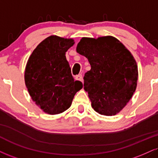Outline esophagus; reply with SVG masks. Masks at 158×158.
I'll list each match as a JSON object with an SVG mask.
<instances>
[{
    "instance_id": "obj_1",
    "label": "esophagus",
    "mask_w": 158,
    "mask_h": 158,
    "mask_svg": "<svg viewBox=\"0 0 158 158\" xmlns=\"http://www.w3.org/2000/svg\"><path fill=\"white\" fill-rule=\"evenodd\" d=\"M76 79H77V80L80 81H81V82H82V81H83L82 75H81V74H79V75H77V77H76Z\"/></svg>"
}]
</instances>
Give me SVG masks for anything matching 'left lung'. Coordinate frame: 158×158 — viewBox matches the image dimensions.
I'll use <instances>...</instances> for the list:
<instances>
[{"mask_svg":"<svg viewBox=\"0 0 158 158\" xmlns=\"http://www.w3.org/2000/svg\"><path fill=\"white\" fill-rule=\"evenodd\" d=\"M77 52L91 65L84 77V89L91 107L101 115H116L135 91L138 70L134 56L113 36L82 37Z\"/></svg>","mask_w":158,"mask_h":158,"instance_id":"left-lung-1","label":"left lung"}]
</instances>
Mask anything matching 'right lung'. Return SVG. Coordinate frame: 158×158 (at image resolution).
<instances>
[{
  "label": "right lung",
  "instance_id": "add662e5",
  "mask_svg": "<svg viewBox=\"0 0 158 158\" xmlns=\"http://www.w3.org/2000/svg\"><path fill=\"white\" fill-rule=\"evenodd\" d=\"M75 43L72 38L51 35L36 47L27 61L25 84L31 99L49 115L71 107L82 83L74 81L65 52Z\"/></svg>",
  "mask_w": 158,
  "mask_h": 158
}]
</instances>
